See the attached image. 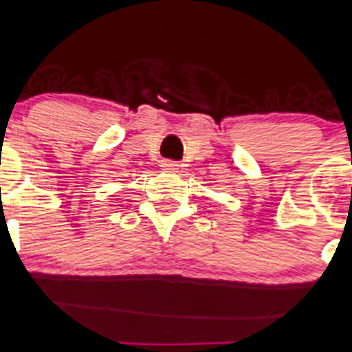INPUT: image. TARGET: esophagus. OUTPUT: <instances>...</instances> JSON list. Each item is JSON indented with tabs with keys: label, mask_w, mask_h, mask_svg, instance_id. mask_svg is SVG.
Returning <instances> with one entry per match:
<instances>
[{
	"label": "esophagus",
	"mask_w": 352,
	"mask_h": 352,
	"mask_svg": "<svg viewBox=\"0 0 352 352\" xmlns=\"http://www.w3.org/2000/svg\"><path fill=\"white\" fill-rule=\"evenodd\" d=\"M161 170H163V172H166V173H177V172H179V165H177L175 161L166 160V161H163V163H161Z\"/></svg>",
	"instance_id": "obj_1"
}]
</instances>
